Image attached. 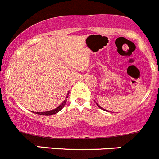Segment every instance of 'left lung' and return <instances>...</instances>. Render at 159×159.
<instances>
[{
    "instance_id": "obj_1",
    "label": "left lung",
    "mask_w": 159,
    "mask_h": 159,
    "mask_svg": "<svg viewBox=\"0 0 159 159\" xmlns=\"http://www.w3.org/2000/svg\"><path fill=\"white\" fill-rule=\"evenodd\" d=\"M97 106H98V107H99V108H100V109H102V110H104V111H108V110H106V109H103V108H102V107H101V106H99V105H98V104H97Z\"/></svg>"
}]
</instances>
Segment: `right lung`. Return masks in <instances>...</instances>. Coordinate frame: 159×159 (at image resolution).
<instances>
[{
    "label": "right lung",
    "instance_id": "1",
    "mask_svg": "<svg viewBox=\"0 0 159 159\" xmlns=\"http://www.w3.org/2000/svg\"><path fill=\"white\" fill-rule=\"evenodd\" d=\"M68 95H69V93H68ZM67 98H68V96H66L65 100L62 102V103L60 104V105L57 108L53 109V110H50L48 111H43V112H36V111H34V113H36V114H38V115H42V116H50V115L56 114V113L59 112V111H60L61 109L64 107V106H65L66 103V101H67V99H68Z\"/></svg>",
    "mask_w": 159,
    "mask_h": 159
}]
</instances>
